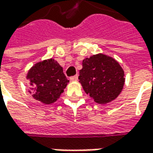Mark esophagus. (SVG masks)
<instances>
[{
    "instance_id": "obj_1",
    "label": "esophagus",
    "mask_w": 153,
    "mask_h": 153,
    "mask_svg": "<svg viewBox=\"0 0 153 153\" xmlns=\"http://www.w3.org/2000/svg\"><path fill=\"white\" fill-rule=\"evenodd\" d=\"M78 80V75H74V76L70 77V81H77Z\"/></svg>"
}]
</instances>
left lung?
Wrapping results in <instances>:
<instances>
[{
  "instance_id": "1",
  "label": "left lung",
  "mask_w": 153,
  "mask_h": 153,
  "mask_svg": "<svg viewBox=\"0 0 153 153\" xmlns=\"http://www.w3.org/2000/svg\"><path fill=\"white\" fill-rule=\"evenodd\" d=\"M79 79L85 93L94 102L106 104L121 93L125 79L117 60L99 53L83 60Z\"/></svg>"
}]
</instances>
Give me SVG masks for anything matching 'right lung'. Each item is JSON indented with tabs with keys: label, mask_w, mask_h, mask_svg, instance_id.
Masks as SVG:
<instances>
[{
	"label": "right lung",
	"mask_w": 153,
	"mask_h": 153,
	"mask_svg": "<svg viewBox=\"0 0 153 153\" xmlns=\"http://www.w3.org/2000/svg\"><path fill=\"white\" fill-rule=\"evenodd\" d=\"M26 78L31 86L29 93L44 104L56 102L70 82L62 67L52 58L35 64L28 71Z\"/></svg>",
	"instance_id": "obj_1"
}]
</instances>
